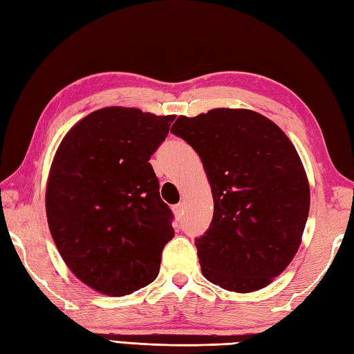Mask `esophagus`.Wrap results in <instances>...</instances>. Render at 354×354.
<instances>
[{"label": "esophagus", "instance_id": "1", "mask_svg": "<svg viewBox=\"0 0 354 354\" xmlns=\"http://www.w3.org/2000/svg\"><path fill=\"white\" fill-rule=\"evenodd\" d=\"M172 211H174L176 217H182V215H183V211H185V206H183V203H178V205H176L174 207H172Z\"/></svg>", "mask_w": 354, "mask_h": 354}]
</instances>
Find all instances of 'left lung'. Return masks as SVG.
<instances>
[{
    "mask_svg": "<svg viewBox=\"0 0 354 354\" xmlns=\"http://www.w3.org/2000/svg\"><path fill=\"white\" fill-rule=\"evenodd\" d=\"M171 133L197 151L214 217L197 238L203 277L236 293L269 286L301 246L310 186L297 148L275 122L246 108L178 116Z\"/></svg>",
    "mask_w": 354,
    "mask_h": 354,
    "instance_id": "obj_1",
    "label": "left lung"
}]
</instances>
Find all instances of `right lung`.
<instances>
[{
    "label": "right lung",
    "instance_id": "1",
    "mask_svg": "<svg viewBox=\"0 0 354 354\" xmlns=\"http://www.w3.org/2000/svg\"><path fill=\"white\" fill-rule=\"evenodd\" d=\"M174 119L105 106L76 122L56 149L48 229L67 268L93 290L125 297L158 275L174 229L149 157Z\"/></svg>",
    "mask_w": 354,
    "mask_h": 354
}]
</instances>
